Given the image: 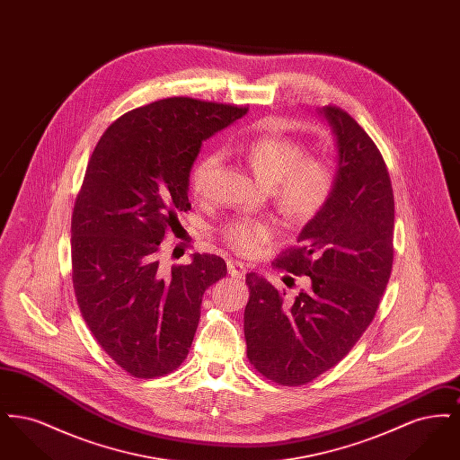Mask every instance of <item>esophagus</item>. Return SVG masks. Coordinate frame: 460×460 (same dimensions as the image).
<instances>
[{
	"label": "esophagus",
	"instance_id": "34e87169",
	"mask_svg": "<svg viewBox=\"0 0 460 460\" xmlns=\"http://www.w3.org/2000/svg\"><path fill=\"white\" fill-rule=\"evenodd\" d=\"M227 270L233 278H243L246 274L244 263L238 262V261H227Z\"/></svg>",
	"mask_w": 460,
	"mask_h": 460
}]
</instances>
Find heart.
Segmentation results:
<instances>
[{"label": "heart", "instance_id": "obj_1", "mask_svg": "<svg viewBox=\"0 0 460 460\" xmlns=\"http://www.w3.org/2000/svg\"><path fill=\"white\" fill-rule=\"evenodd\" d=\"M250 165L257 179L274 195L286 217L306 220L314 217L328 201L336 169L332 162L321 156H305V146L295 139L276 134H263L238 143L233 148ZM219 167V155H203L191 169V191L205 195L208 182ZM224 241L243 255L257 253L267 241L272 240L276 229L265 220L243 219L222 227Z\"/></svg>", "mask_w": 460, "mask_h": 460}]
</instances>
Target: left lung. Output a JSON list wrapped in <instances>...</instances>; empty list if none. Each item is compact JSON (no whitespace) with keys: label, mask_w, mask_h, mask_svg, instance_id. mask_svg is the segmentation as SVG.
I'll return each instance as SVG.
<instances>
[{"label":"left lung","mask_w":460,"mask_h":460,"mask_svg":"<svg viewBox=\"0 0 460 460\" xmlns=\"http://www.w3.org/2000/svg\"><path fill=\"white\" fill-rule=\"evenodd\" d=\"M336 146V182L326 205L276 267L306 276L295 298L250 272L244 308L252 366L285 386L336 366L371 324L394 265V201L385 160L347 111L324 107Z\"/></svg>","instance_id":"1"}]
</instances>
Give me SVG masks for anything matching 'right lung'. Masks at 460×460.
<instances>
[{"mask_svg":"<svg viewBox=\"0 0 460 460\" xmlns=\"http://www.w3.org/2000/svg\"><path fill=\"white\" fill-rule=\"evenodd\" d=\"M248 109L167 98L117 119L89 158L72 214V281L89 331L126 372L177 369L193 343L205 289L226 262L195 253L158 262L177 214L191 208L190 174L201 145Z\"/></svg>","mask_w":460,"mask_h":460,"instance_id":"obj_1","label":"right lung"}]
</instances>
